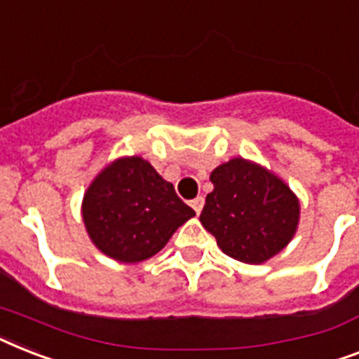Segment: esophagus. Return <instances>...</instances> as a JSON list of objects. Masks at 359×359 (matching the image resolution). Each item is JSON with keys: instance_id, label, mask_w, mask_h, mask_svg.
I'll return each instance as SVG.
<instances>
[{"instance_id": "esophagus-1", "label": "esophagus", "mask_w": 359, "mask_h": 359, "mask_svg": "<svg viewBox=\"0 0 359 359\" xmlns=\"http://www.w3.org/2000/svg\"><path fill=\"white\" fill-rule=\"evenodd\" d=\"M203 206H205V197H195V199L191 201V208L195 210V214H197V215L201 214Z\"/></svg>"}]
</instances>
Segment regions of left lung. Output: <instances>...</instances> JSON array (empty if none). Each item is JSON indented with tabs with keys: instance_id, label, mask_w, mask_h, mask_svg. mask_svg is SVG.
<instances>
[{
	"instance_id": "1",
	"label": "left lung",
	"mask_w": 359,
	"mask_h": 359,
	"mask_svg": "<svg viewBox=\"0 0 359 359\" xmlns=\"http://www.w3.org/2000/svg\"><path fill=\"white\" fill-rule=\"evenodd\" d=\"M201 223L221 250L245 264H262L280 252L299 223V201L278 177L234 158L210 175Z\"/></svg>"
}]
</instances>
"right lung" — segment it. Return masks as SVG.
<instances>
[{
  "instance_id": "add662e5",
  "label": "right lung",
  "mask_w": 359,
  "mask_h": 359,
  "mask_svg": "<svg viewBox=\"0 0 359 359\" xmlns=\"http://www.w3.org/2000/svg\"><path fill=\"white\" fill-rule=\"evenodd\" d=\"M195 212L140 156L110 164L83 201V219L97 249L136 264L156 255Z\"/></svg>"
}]
</instances>
